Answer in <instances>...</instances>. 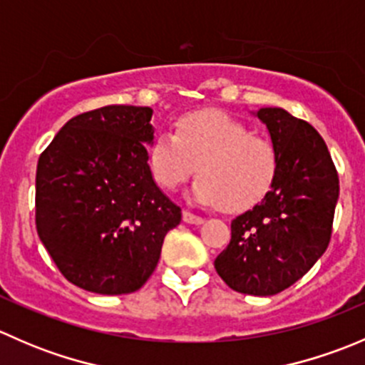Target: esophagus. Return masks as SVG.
Returning <instances> with one entry per match:
<instances>
[{"label":"esophagus","mask_w":365,"mask_h":365,"mask_svg":"<svg viewBox=\"0 0 365 365\" xmlns=\"http://www.w3.org/2000/svg\"><path fill=\"white\" fill-rule=\"evenodd\" d=\"M183 222H187V224H194V226H200V224H203L205 222V219L203 217H200V215H194V213H190V212H183Z\"/></svg>","instance_id":"34e87169"}]
</instances>
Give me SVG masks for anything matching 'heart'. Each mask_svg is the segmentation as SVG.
Wrapping results in <instances>:
<instances>
[{
  "label": "heart",
  "instance_id": "b5f03b06",
  "mask_svg": "<svg viewBox=\"0 0 365 365\" xmlns=\"http://www.w3.org/2000/svg\"><path fill=\"white\" fill-rule=\"evenodd\" d=\"M148 168L160 189L175 190L196 173L190 200L203 206L245 212L274 189L279 159L268 141L254 138L242 121L220 111L187 114L175 134L157 132Z\"/></svg>",
  "mask_w": 365,
  "mask_h": 365
}]
</instances>
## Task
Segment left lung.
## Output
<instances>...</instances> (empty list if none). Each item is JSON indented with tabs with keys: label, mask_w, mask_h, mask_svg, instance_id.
<instances>
[{
	"label": "left lung",
	"mask_w": 365,
	"mask_h": 365,
	"mask_svg": "<svg viewBox=\"0 0 365 365\" xmlns=\"http://www.w3.org/2000/svg\"><path fill=\"white\" fill-rule=\"evenodd\" d=\"M279 159L274 189L231 222L215 270L231 289L270 297L304 277L323 256L339 200V178L322 135L282 108L252 111Z\"/></svg>",
	"instance_id": "8db88e82"
}]
</instances>
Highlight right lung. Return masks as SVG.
<instances>
[{
	"mask_svg": "<svg viewBox=\"0 0 365 365\" xmlns=\"http://www.w3.org/2000/svg\"><path fill=\"white\" fill-rule=\"evenodd\" d=\"M153 111L106 106L72 118L36 165V231L72 284L123 295L141 288L182 210L153 182Z\"/></svg>",
	"mask_w": 365,
	"mask_h": 365,
	"instance_id": "1",
	"label": "right lung"
}]
</instances>
